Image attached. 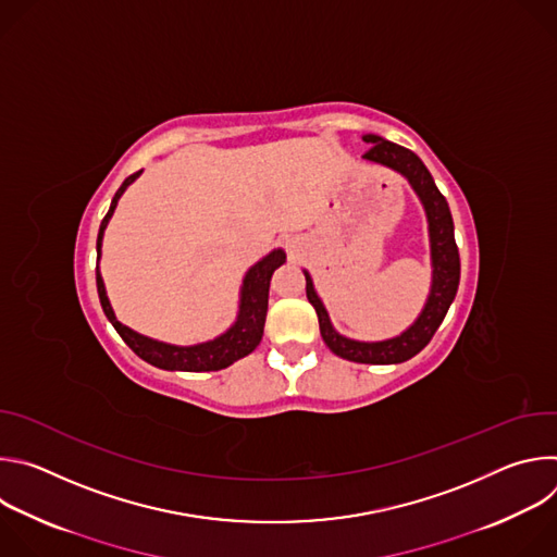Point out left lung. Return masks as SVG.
Segmentation results:
<instances>
[{"mask_svg":"<svg viewBox=\"0 0 557 557\" xmlns=\"http://www.w3.org/2000/svg\"><path fill=\"white\" fill-rule=\"evenodd\" d=\"M363 140L372 143V147L363 153V158L404 174L410 181V185L414 187V191L419 194V198L428 211L430 240H432V267H434L432 293L428 297V304H425L419 320L401 337L376 342V344L352 342V339L337 335L331 326L324 304L320 301V297H317V293L312 288L310 275L304 271L306 297L314 306L317 320H320V331H322L326 346L337 357H344V359L357 361V363H401V361H408L414 355H419L430 344V339L434 337L438 326L443 324L445 314L449 310V304L454 301L456 290H458L460 258H458V247L454 240V222H451L447 200L438 191L432 174L428 172L421 158L414 151L396 145V143H389L381 136H374V134L363 136Z\"/></svg>","mask_w":557,"mask_h":557,"instance_id":"1","label":"left lung"}]
</instances>
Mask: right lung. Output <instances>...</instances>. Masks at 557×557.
Returning a JSON list of instances; mask_svg holds the SVG:
<instances>
[{
	"instance_id": "1",
	"label": "right lung",
	"mask_w": 557,
	"mask_h": 557,
	"mask_svg": "<svg viewBox=\"0 0 557 557\" xmlns=\"http://www.w3.org/2000/svg\"><path fill=\"white\" fill-rule=\"evenodd\" d=\"M140 172L132 174L125 178V183L119 187V191L112 198L110 211L106 213L101 228H99V240H97V260L101 258V240H103V231L106 224L121 198V194L125 191V187L138 176ZM286 256L284 251H273L269 253L262 262H258L245 277V286H243V301H240V314H237V322L218 339L209 342V344H200V346H191V348H178V346H168L161 342L147 339L134 331H129L127 326L119 324L114 310L108 301L106 295V286L103 280L99 275V267H97V288H99V299L103 306V312L108 320L112 322V326L116 329V333L121 335V339L147 363L163 368V370H187V372H200V370H222L226 366H231L233 361L247 357L249 352H253L262 339L264 333V322H267V308H269V286H271V277L275 273V269H280L284 264Z\"/></svg>"
}]
</instances>
